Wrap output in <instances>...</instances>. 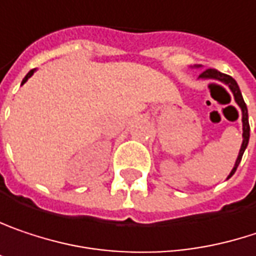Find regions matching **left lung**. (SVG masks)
Masks as SVG:
<instances>
[{
	"instance_id": "obj_1",
	"label": "left lung",
	"mask_w": 256,
	"mask_h": 256,
	"mask_svg": "<svg viewBox=\"0 0 256 256\" xmlns=\"http://www.w3.org/2000/svg\"><path fill=\"white\" fill-rule=\"evenodd\" d=\"M196 68H200V66H196ZM199 78H200V80H215L222 82V84H226V85L230 88V91L233 92V97H234L236 103L239 104L240 110H242V122H243V134H242V136H243V142H242V146H240V152L238 159H236V164H234V166H233L230 176H227V180H228L230 176L236 172L240 160H242V156H243V153H244V150H246V147H248V143H249V131H250V128H249V120H248V108H246V103H244V100H243V97H242V92H240V88L239 85H238V82L233 80L230 75L221 74V72H218L216 69H206V70H204V72L199 75Z\"/></svg>"
}]
</instances>
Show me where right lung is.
Returning a JSON list of instances; mask_svg holds the SVG:
<instances>
[{"instance_id": "obj_1", "label": "right lung", "mask_w": 256, "mask_h": 256, "mask_svg": "<svg viewBox=\"0 0 256 256\" xmlns=\"http://www.w3.org/2000/svg\"><path fill=\"white\" fill-rule=\"evenodd\" d=\"M35 70H36V69H32V70H29V74H28V75H26V76L23 78V80H22V85H23V84H24L26 80H29V78H30V76L34 75V72H35Z\"/></svg>"}]
</instances>
